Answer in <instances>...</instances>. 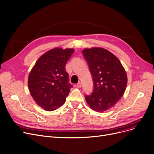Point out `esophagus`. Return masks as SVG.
Instances as JSON below:
<instances>
[{
  "mask_svg": "<svg viewBox=\"0 0 154 154\" xmlns=\"http://www.w3.org/2000/svg\"><path fill=\"white\" fill-rule=\"evenodd\" d=\"M76 87H77V88H81V87H82V84H81V82H79V83H77V84H76Z\"/></svg>",
  "mask_w": 154,
  "mask_h": 154,
  "instance_id": "34e87169",
  "label": "esophagus"
}]
</instances>
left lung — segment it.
<instances>
[{"instance_id":"left-lung-1","label":"left lung","mask_w":154,"mask_h":154,"mask_svg":"<svg viewBox=\"0 0 154 154\" xmlns=\"http://www.w3.org/2000/svg\"><path fill=\"white\" fill-rule=\"evenodd\" d=\"M82 54L88 63L93 80L94 89L85 95L92 109L103 112L109 109L124 94L127 75L118 58L101 48L85 49Z\"/></svg>"}]
</instances>
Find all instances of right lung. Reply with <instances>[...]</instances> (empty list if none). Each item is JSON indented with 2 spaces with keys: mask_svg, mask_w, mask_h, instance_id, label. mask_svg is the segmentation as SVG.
I'll return each mask as SVG.
<instances>
[{
  "mask_svg": "<svg viewBox=\"0 0 154 154\" xmlns=\"http://www.w3.org/2000/svg\"><path fill=\"white\" fill-rule=\"evenodd\" d=\"M74 50L54 48L46 52L33 66L28 77L31 95L38 106L53 111L65 102L72 85L65 65Z\"/></svg>",
  "mask_w": 154,
  "mask_h": 154,
  "instance_id": "right-lung-1",
  "label": "right lung"
}]
</instances>
